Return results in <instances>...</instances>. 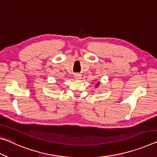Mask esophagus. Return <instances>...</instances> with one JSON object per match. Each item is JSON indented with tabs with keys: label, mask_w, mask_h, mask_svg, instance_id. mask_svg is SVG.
I'll return each mask as SVG.
<instances>
[{
	"label": "esophagus",
	"mask_w": 157,
	"mask_h": 157,
	"mask_svg": "<svg viewBox=\"0 0 157 157\" xmlns=\"http://www.w3.org/2000/svg\"><path fill=\"white\" fill-rule=\"evenodd\" d=\"M75 79H81V78H82V75L80 74H75Z\"/></svg>",
	"instance_id": "34e87169"
}]
</instances>
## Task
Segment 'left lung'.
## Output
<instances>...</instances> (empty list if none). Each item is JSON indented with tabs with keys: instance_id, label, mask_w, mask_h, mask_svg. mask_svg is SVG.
<instances>
[{
	"instance_id": "1",
	"label": "left lung",
	"mask_w": 157,
	"mask_h": 157,
	"mask_svg": "<svg viewBox=\"0 0 157 157\" xmlns=\"http://www.w3.org/2000/svg\"><path fill=\"white\" fill-rule=\"evenodd\" d=\"M99 84H100V83H99V82L97 83V84H96V86H98L99 85Z\"/></svg>"
}]
</instances>
